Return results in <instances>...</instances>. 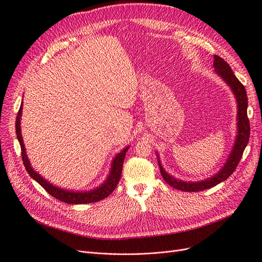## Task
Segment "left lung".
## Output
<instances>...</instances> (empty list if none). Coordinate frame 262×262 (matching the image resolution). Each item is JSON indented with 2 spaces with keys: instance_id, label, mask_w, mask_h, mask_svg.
I'll list each match as a JSON object with an SVG mask.
<instances>
[{
  "instance_id": "8db88e82",
  "label": "left lung",
  "mask_w": 262,
  "mask_h": 262,
  "mask_svg": "<svg viewBox=\"0 0 262 262\" xmlns=\"http://www.w3.org/2000/svg\"><path fill=\"white\" fill-rule=\"evenodd\" d=\"M214 68H215V72L219 76H221V79L230 86V89L232 92H233L237 102V135L235 138V142L227 162L225 163L224 167H222L216 175H214L212 177H209L208 179L202 180V181H196V182L182 181L170 176L169 173L163 168L158 156V162H159V166H160L163 179L165 180L170 187L180 191L198 192V191L212 188L217 186L218 183L225 181L227 178L231 176V173L233 172L237 167V164L239 163L242 156H243V152L249 140L250 126H249V120L247 118L248 101H247V94H246L245 87L237 80V77L234 75L230 66L222 59L221 57L217 55H214Z\"/></svg>"
}]
</instances>
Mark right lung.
Returning <instances> with one entry per match:
<instances>
[{
  "label": "right lung",
  "mask_w": 262,
  "mask_h": 262,
  "mask_svg": "<svg viewBox=\"0 0 262 262\" xmlns=\"http://www.w3.org/2000/svg\"><path fill=\"white\" fill-rule=\"evenodd\" d=\"M21 112H23V103L20 105V109H19L17 118H16V135H17L19 143H20L23 162L25 164V167H26L27 171L29 172V175H30L36 182L40 183V185L48 193H50L52 196L67 203V204H87V203H94V202L101 201L111 194V193L114 191V189L116 188V186H118V183L121 179L122 168H123L122 166L124 163L125 154L129 149V147L124 148L118 154V156L113 159L108 178H106V180L98 188L90 190V191H77V192L72 191V190L69 191V190L58 188V187L54 186L53 183H51L50 181L44 179L41 175H38V173L31 166L30 161H29L28 156L26 153V148H25V144H24L23 137H21V129H20Z\"/></svg>",
  "instance_id": "obj_1"
}]
</instances>
